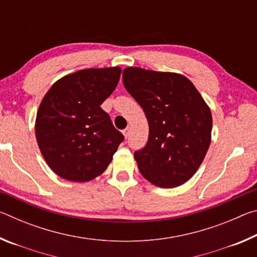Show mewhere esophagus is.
<instances>
[{"instance_id": "obj_1", "label": "esophagus", "mask_w": 257, "mask_h": 257, "mask_svg": "<svg viewBox=\"0 0 257 257\" xmlns=\"http://www.w3.org/2000/svg\"><path fill=\"white\" fill-rule=\"evenodd\" d=\"M122 134H123L124 138H128V136H129V129L125 128L124 130H122Z\"/></svg>"}]
</instances>
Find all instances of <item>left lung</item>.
I'll use <instances>...</instances> for the list:
<instances>
[{"instance_id":"left-lung-1","label":"left lung","mask_w":257,"mask_h":257,"mask_svg":"<svg viewBox=\"0 0 257 257\" xmlns=\"http://www.w3.org/2000/svg\"><path fill=\"white\" fill-rule=\"evenodd\" d=\"M122 81L149 121L147 144L134 153L142 176L161 188L185 184L210 147V107L180 73L129 67L123 69Z\"/></svg>"}]
</instances>
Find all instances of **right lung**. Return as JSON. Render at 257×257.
<instances>
[{"instance_id":"1","label":"right lung","mask_w":257,"mask_h":257,"mask_svg":"<svg viewBox=\"0 0 257 257\" xmlns=\"http://www.w3.org/2000/svg\"><path fill=\"white\" fill-rule=\"evenodd\" d=\"M120 67L84 69L52 85L38 107L37 144L49 167L63 179L93 180L111 163L123 141L101 104L118 85Z\"/></svg>"}]
</instances>
